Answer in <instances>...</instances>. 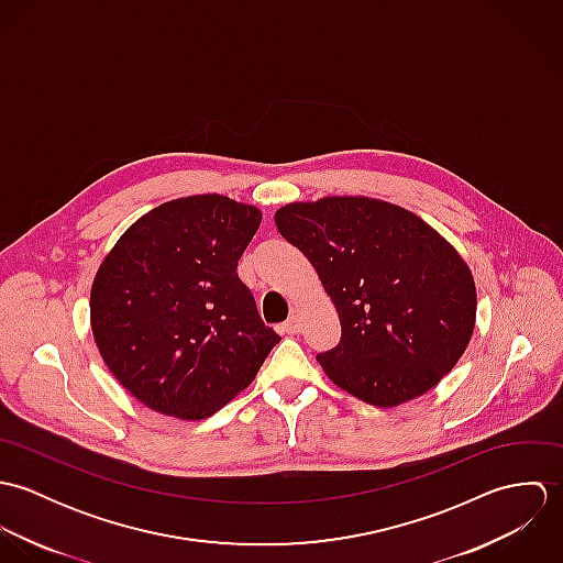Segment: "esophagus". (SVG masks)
Listing matches in <instances>:
<instances>
[{
    "label": "esophagus",
    "mask_w": 563,
    "mask_h": 563,
    "mask_svg": "<svg viewBox=\"0 0 563 563\" xmlns=\"http://www.w3.org/2000/svg\"><path fill=\"white\" fill-rule=\"evenodd\" d=\"M282 331H284V333H288V335L299 333V331H301V319H299V317H290L288 321L282 324Z\"/></svg>",
    "instance_id": "1"
}]
</instances>
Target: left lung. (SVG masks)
<instances>
[{"label":"left lung","instance_id":"1","mask_svg":"<svg viewBox=\"0 0 563 563\" xmlns=\"http://www.w3.org/2000/svg\"><path fill=\"white\" fill-rule=\"evenodd\" d=\"M275 225L312 262L338 310L340 342L317 355L338 388L395 407L453 371L475 329L477 290L433 228L368 197L288 203Z\"/></svg>","mask_w":563,"mask_h":563}]
</instances>
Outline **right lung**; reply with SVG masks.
<instances>
[{"mask_svg": "<svg viewBox=\"0 0 563 563\" xmlns=\"http://www.w3.org/2000/svg\"><path fill=\"white\" fill-rule=\"evenodd\" d=\"M262 212L223 195L166 201L101 262L90 290L97 349L154 411L201 420L232 401L282 340L236 273Z\"/></svg>", "mask_w": 563, "mask_h": 563, "instance_id": "right-lung-1", "label": "right lung"}]
</instances>
